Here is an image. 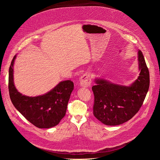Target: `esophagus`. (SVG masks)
<instances>
[{"label":"esophagus","instance_id":"34e87169","mask_svg":"<svg viewBox=\"0 0 160 160\" xmlns=\"http://www.w3.org/2000/svg\"><path fill=\"white\" fill-rule=\"evenodd\" d=\"M80 85L84 87H88L91 84V78L88 73H85L80 77Z\"/></svg>","mask_w":160,"mask_h":160}]
</instances>
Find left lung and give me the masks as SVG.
Returning <instances> with one entry per match:
<instances>
[{
	"mask_svg": "<svg viewBox=\"0 0 160 160\" xmlns=\"http://www.w3.org/2000/svg\"><path fill=\"white\" fill-rule=\"evenodd\" d=\"M141 73L130 86L96 79L92 89L94 95L93 114L107 125H118L130 120L138 112L145 99L149 87V73L144 56L138 52Z\"/></svg>",
	"mask_w": 160,
	"mask_h": 160,
	"instance_id": "obj_1",
	"label": "left lung"
}]
</instances>
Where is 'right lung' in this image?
<instances>
[{"instance_id": "right-lung-1", "label": "right lung", "mask_w": 160, "mask_h": 160, "mask_svg": "<svg viewBox=\"0 0 160 160\" xmlns=\"http://www.w3.org/2000/svg\"><path fill=\"white\" fill-rule=\"evenodd\" d=\"M14 56L9 70V92L14 107L28 121L40 128L53 127L65 116L68 102L74 88L73 82H60L50 92L37 97L22 95L16 88L13 82Z\"/></svg>"}]
</instances>
